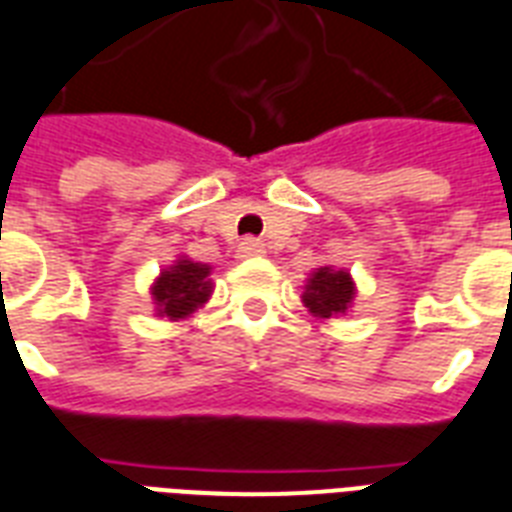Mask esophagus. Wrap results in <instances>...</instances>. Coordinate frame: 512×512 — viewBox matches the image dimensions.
Wrapping results in <instances>:
<instances>
[{
  "label": "esophagus",
  "mask_w": 512,
  "mask_h": 512,
  "mask_svg": "<svg viewBox=\"0 0 512 512\" xmlns=\"http://www.w3.org/2000/svg\"><path fill=\"white\" fill-rule=\"evenodd\" d=\"M265 252V247L257 239H244L239 244V257H260Z\"/></svg>",
  "instance_id": "1"
}]
</instances>
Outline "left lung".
Here are the masks:
<instances>
[{"instance_id": "8db88e82", "label": "left lung", "mask_w": 512, "mask_h": 512, "mask_svg": "<svg viewBox=\"0 0 512 512\" xmlns=\"http://www.w3.org/2000/svg\"><path fill=\"white\" fill-rule=\"evenodd\" d=\"M353 281L345 271H335V268H319L308 279V287H305V305L311 308V313L321 316V319H329V316H337V313H345V308L353 300Z\"/></svg>"}]
</instances>
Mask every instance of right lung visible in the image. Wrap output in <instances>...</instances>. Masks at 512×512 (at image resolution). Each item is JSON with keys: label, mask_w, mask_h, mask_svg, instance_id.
<instances>
[{"label": "right lung", "mask_w": 512, "mask_h": 512, "mask_svg": "<svg viewBox=\"0 0 512 512\" xmlns=\"http://www.w3.org/2000/svg\"><path fill=\"white\" fill-rule=\"evenodd\" d=\"M209 265L193 263V260H177V265L162 271L154 284V300L159 305V316L170 319H185L201 303H207L212 292Z\"/></svg>", "instance_id": "add662e5"}]
</instances>
